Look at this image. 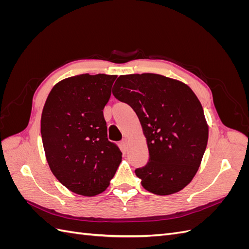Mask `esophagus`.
<instances>
[{
  "label": "esophagus",
  "instance_id": "obj_1",
  "mask_svg": "<svg viewBox=\"0 0 249 249\" xmlns=\"http://www.w3.org/2000/svg\"><path fill=\"white\" fill-rule=\"evenodd\" d=\"M126 143H127V140L125 139V138H124L123 140H122V146L125 149L126 148Z\"/></svg>",
  "mask_w": 249,
  "mask_h": 249
}]
</instances>
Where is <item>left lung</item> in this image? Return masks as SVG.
<instances>
[{"mask_svg": "<svg viewBox=\"0 0 249 249\" xmlns=\"http://www.w3.org/2000/svg\"><path fill=\"white\" fill-rule=\"evenodd\" d=\"M112 93L135 111L145 134L149 159L135 170L143 188L157 195L182 190L197 172L209 137L196 95L156 73L120 76Z\"/></svg>", "mask_w": 249, "mask_h": 249, "instance_id": "obj_1", "label": "left lung"}]
</instances>
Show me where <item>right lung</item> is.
I'll return each instance as SVG.
<instances>
[{
  "label": "right lung",
  "mask_w": 249,
  "mask_h": 249,
  "mask_svg": "<svg viewBox=\"0 0 249 249\" xmlns=\"http://www.w3.org/2000/svg\"><path fill=\"white\" fill-rule=\"evenodd\" d=\"M116 76L79 74L56 84L41 115V137L49 166L71 191L94 196L105 191L122 162L107 138L103 110Z\"/></svg>",
  "instance_id": "add662e5"
}]
</instances>
